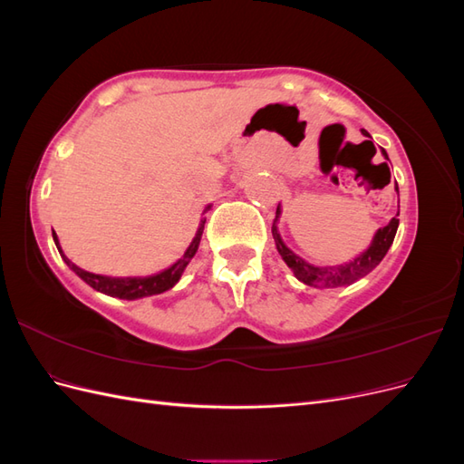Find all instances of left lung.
<instances>
[{
    "mask_svg": "<svg viewBox=\"0 0 464 464\" xmlns=\"http://www.w3.org/2000/svg\"><path fill=\"white\" fill-rule=\"evenodd\" d=\"M362 133L370 137V133L366 130H362ZM385 159L387 152L383 150ZM399 191V188H395ZM280 217V205L276 207V217L273 222V237L280 257L285 259V263L290 266L294 276L298 280H302L304 285L314 286V288H339V286H346L356 283L358 278L366 276L368 273H372L375 266L382 263V259L385 257V254L389 251L392 240H395V234L399 228V215L392 217L389 220L387 227L379 228L373 236V240L370 244V247L360 254L358 257H354L350 263H343V265H327V266H317L304 261L300 256L294 254V251L283 242V237L278 234L276 228V220Z\"/></svg>",
    "mask_w": 464,
    "mask_h": 464,
    "instance_id": "8db88e82",
    "label": "left lung"
}]
</instances>
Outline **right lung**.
Wrapping results in <instances>:
<instances>
[{
	"label": "right lung",
	"instance_id": "obj_1",
	"mask_svg": "<svg viewBox=\"0 0 464 464\" xmlns=\"http://www.w3.org/2000/svg\"><path fill=\"white\" fill-rule=\"evenodd\" d=\"M208 208H210V205L205 208V213H207ZM203 228H205V218L201 220L199 228H198V234H195L193 242L186 249L184 257L178 259L172 266H168V269H164V271H160L157 275H150V276H106V275L89 273L85 269H81V266H77L73 261H69L63 256V251L60 247L58 236H55V232H52V236H53L55 247H58L60 256L63 257V261L67 263L69 269H72L77 276H81L82 280H85L89 286H92L94 290L102 292V294H108V296H111V298L137 300V298H145V296H154V294H162L166 290H170L178 283V280L181 278V273H184V269L189 265V261L193 259L195 251H198V247H199Z\"/></svg>",
	"mask_w": 464,
	"mask_h": 464
}]
</instances>
